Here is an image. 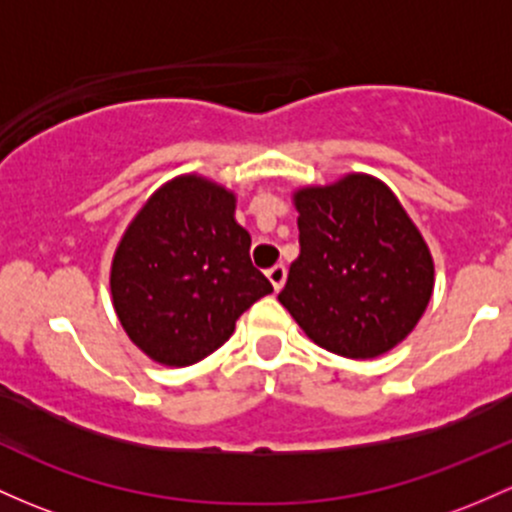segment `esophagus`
Here are the masks:
<instances>
[{"instance_id": "esophagus-1", "label": "esophagus", "mask_w": 512, "mask_h": 512, "mask_svg": "<svg viewBox=\"0 0 512 512\" xmlns=\"http://www.w3.org/2000/svg\"><path fill=\"white\" fill-rule=\"evenodd\" d=\"M266 276H268V280H271V285L276 290H280L285 285V278H288V271H285V266L283 263H278V266H273V268H268L266 271Z\"/></svg>"}]
</instances>
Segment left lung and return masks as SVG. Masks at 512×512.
<instances>
[{
  "label": "left lung",
  "mask_w": 512,
  "mask_h": 512,
  "mask_svg": "<svg viewBox=\"0 0 512 512\" xmlns=\"http://www.w3.org/2000/svg\"><path fill=\"white\" fill-rule=\"evenodd\" d=\"M300 256L278 300L322 349L376 359L425 315L434 261L425 236L383 180L346 173L293 192Z\"/></svg>",
  "instance_id": "obj_1"
}]
</instances>
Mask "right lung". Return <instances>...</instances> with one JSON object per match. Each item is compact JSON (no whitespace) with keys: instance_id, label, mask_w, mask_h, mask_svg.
I'll return each mask as SVG.
<instances>
[{"instance_id":"obj_1","label":"right lung","mask_w":512,"mask_h":512,"mask_svg":"<svg viewBox=\"0 0 512 512\" xmlns=\"http://www.w3.org/2000/svg\"><path fill=\"white\" fill-rule=\"evenodd\" d=\"M234 212L232 190L185 173L153 192L124 229L109 268L112 305L126 337L156 364L202 361L273 293Z\"/></svg>"}]
</instances>
